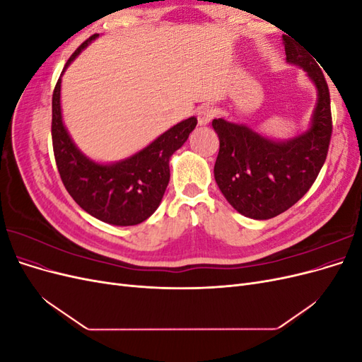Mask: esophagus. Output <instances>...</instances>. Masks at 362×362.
<instances>
[{
  "label": "esophagus",
  "mask_w": 362,
  "mask_h": 362,
  "mask_svg": "<svg viewBox=\"0 0 362 362\" xmlns=\"http://www.w3.org/2000/svg\"><path fill=\"white\" fill-rule=\"evenodd\" d=\"M216 108L213 105H202L198 110V124L208 125L216 116Z\"/></svg>",
  "instance_id": "34e87169"
}]
</instances>
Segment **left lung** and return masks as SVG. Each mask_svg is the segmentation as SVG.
<instances>
[{
    "label": "left lung",
    "mask_w": 362,
    "mask_h": 362,
    "mask_svg": "<svg viewBox=\"0 0 362 362\" xmlns=\"http://www.w3.org/2000/svg\"><path fill=\"white\" fill-rule=\"evenodd\" d=\"M284 43L287 60L302 66L319 92L311 128L291 140L272 141L245 125L213 120L221 141L214 164L218 189L240 214L258 221L287 211L311 189L332 136L329 87L322 69L287 37Z\"/></svg>",
    "instance_id": "8db88e82"
}]
</instances>
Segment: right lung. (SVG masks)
<instances>
[{"mask_svg":"<svg viewBox=\"0 0 362 362\" xmlns=\"http://www.w3.org/2000/svg\"><path fill=\"white\" fill-rule=\"evenodd\" d=\"M98 35L90 36L64 64L78 56ZM59 78L52 93V149L63 185L84 211L105 223L131 226L154 213L170 178L169 158L194 129L198 119L189 117L163 133L136 156L115 164H100L83 156L62 120Z\"/></svg>","mask_w":362,"mask_h":362,"instance_id":"right-lung-1","label":"right lung"}]
</instances>
